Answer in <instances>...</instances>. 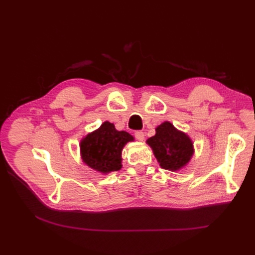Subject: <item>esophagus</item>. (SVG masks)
Returning <instances> with one entry per match:
<instances>
[{"label": "esophagus", "mask_w": 255, "mask_h": 255, "mask_svg": "<svg viewBox=\"0 0 255 255\" xmlns=\"http://www.w3.org/2000/svg\"><path fill=\"white\" fill-rule=\"evenodd\" d=\"M134 135H135V137L137 138L138 140L142 141L144 139V134H143L142 130H136V132L134 133Z\"/></svg>", "instance_id": "34e87169"}]
</instances>
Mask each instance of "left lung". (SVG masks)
I'll use <instances>...</instances> for the list:
<instances>
[{
  "mask_svg": "<svg viewBox=\"0 0 255 255\" xmlns=\"http://www.w3.org/2000/svg\"><path fill=\"white\" fill-rule=\"evenodd\" d=\"M146 142L152 148L159 166L168 170H179L188 163L194 154L190 138L168 121L158 126L156 134Z\"/></svg>",
  "mask_w": 255,
  "mask_h": 255,
  "instance_id": "obj_1",
  "label": "left lung"
}]
</instances>
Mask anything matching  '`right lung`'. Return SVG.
<instances>
[{
  "instance_id": "1",
  "label": "right lung",
  "mask_w": 255,
  "mask_h": 255,
  "mask_svg": "<svg viewBox=\"0 0 255 255\" xmlns=\"http://www.w3.org/2000/svg\"><path fill=\"white\" fill-rule=\"evenodd\" d=\"M130 140H134L132 135L125 130H117L113 123L106 121L81 141L83 161L103 173L118 171L122 166L121 151Z\"/></svg>"
}]
</instances>
